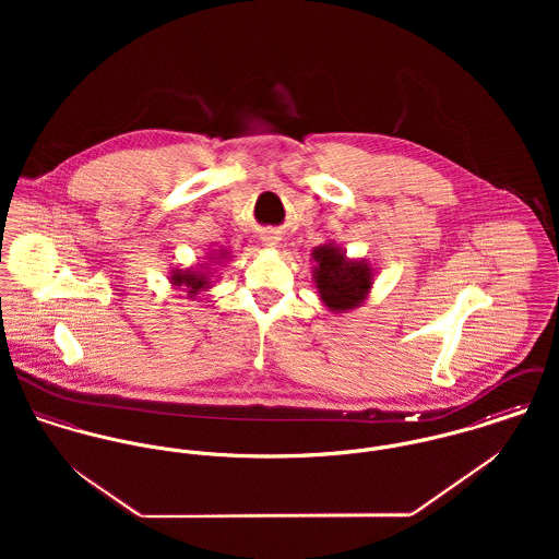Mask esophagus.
Wrapping results in <instances>:
<instances>
[{
    "label": "esophagus",
    "mask_w": 559,
    "mask_h": 559,
    "mask_svg": "<svg viewBox=\"0 0 559 559\" xmlns=\"http://www.w3.org/2000/svg\"><path fill=\"white\" fill-rule=\"evenodd\" d=\"M280 240H282V237H280V233H275V230H266V233L262 235V242H264L266 247H271V249H275V247L280 245Z\"/></svg>",
    "instance_id": "esophagus-1"
}]
</instances>
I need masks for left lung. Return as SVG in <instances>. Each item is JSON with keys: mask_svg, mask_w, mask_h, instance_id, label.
Masks as SVG:
<instances>
[{"mask_svg": "<svg viewBox=\"0 0 559 559\" xmlns=\"http://www.w3.org/2000/svg\"><path fill=\"white\" fill-rule=\"evenodd\" d=\"M312 260L319 299L331 314H344L364 306L377 273L366 258H348L342 247L326 240L312 249Z\"/></svg>", "mask_w": 559, "mask_h": 559, "instance_id": "left-lung-1", "label": "left lung"}]
</instances>
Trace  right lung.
I'll use <instances>...</instances> for the list:
<instances>
[{"label":"right lung","instance_id":"obj_1","mask_svg":"<svg viewBox=\"0 0 559 559\" xmlns=\"http://www.w3.org/2000/svg\"><path fill=\"white\" fill-rule=\"evenodd\" d=\"M230 258L228 249H213L204 255V262L189 266V269H171L169 271V284L174 290L187 293V299H195L202 290H209L215 282L213 266H222Z\"/></svg>","mask_w":559,"mask_h":559}]
</instances>
